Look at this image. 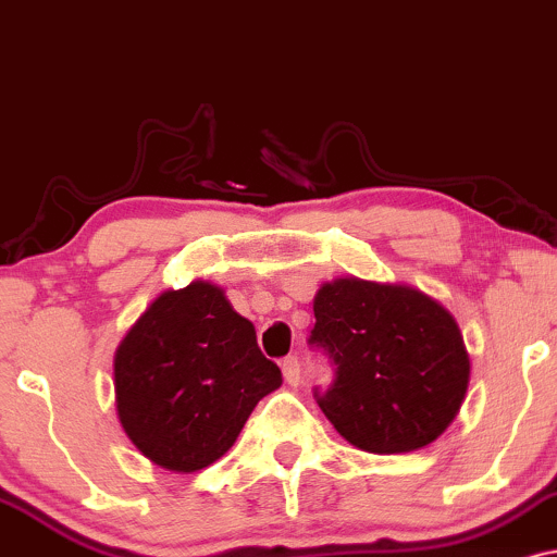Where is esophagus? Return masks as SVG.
Listing matches in <instances>:
<instances>
[{"label": "esophagus", "instance_id": "esophagus-1", "mask_svg": "<svg viewBox=\"0 0 557 557\" xmlns=\"http://www.w3.org/2000/svg\"><path fill=\"white\" fill-rule=\"evenodd\" d=\"M281 372H284V381L289 385L299 383V375H302V368H299V359L297 357H284L281 362Z\"/></svg>", "mask_w": 557, "mask_h": 557}]
</instances>
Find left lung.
<instances>
[{
    "label": "left lung",
    "instance_id": "obj_1",
    "mask_svg": "<svg viewBox=\"0 0 557 557\" xmlns=\"http://www.w3.org/2000/svg\"><path fill=\"white\" fill-rule=\"evenodd\" d=\"M310 344L336 368L318 407L338 435L370 454L424 448L459 414L469 355L459 323L404 284L336 278L315 294Z\"/></svg>",
    "mask_w": 557,
    "mask_h": 557
}]
</instances>
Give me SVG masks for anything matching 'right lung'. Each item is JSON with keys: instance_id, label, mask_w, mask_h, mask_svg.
I'll use <instances>...</instances> for the list:
<instances>
[{"instance_id": "add662e5", "label": "right lung", "mask_w": 557, "mask_h": 557, "mask_svg": "<svg viewBox=\"0 0 557 557\" xmlns=\"http://www.w3.org/2000/svg\"><path fill=\"white\" fill-rule=\"evenodd\" d=\"M278 385L255 325L211 281L156 297L114 355L116 417L135 448L169 472L219 461Z\"/></svg>"}]
</instances>
